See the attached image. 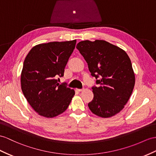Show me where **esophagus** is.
Returning a JSON list of instances; mask_svg holds the SVG:
<instances>
[{"label":"esophagus","instance_id":"esophagus-1","mask_svg":"<svg viewBox=\"0 0 156 156\" xmlns=\"http://www.w3.org/2000/svg\"><path fill=\"white\" fill-rule=\"evenodd\" d=\"M76 90H77V92H81V91L83 90V89H76Z\"/></svg>","mask_w":156,"mask_h":156}]
</instances>
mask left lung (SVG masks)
Listing matches in <instances>:
<instances>
[{"label":"left lung","instance_id":"1","mask_svg":"<svg viewBox=\"0 0 156 156\" xmlns=\"http://www.w3.org/2000/svg\"><path fill=\"white\" fill-rule=\"evenodd\" d=\"M76 48L98 85L92 87L89 109L102 118L115 116L124 108L135 85L130 58L122 49L105 40L81 41Z\"/></svg>","mask_w":156,"mask_h":156}]
</instances>
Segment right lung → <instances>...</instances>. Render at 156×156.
<instances>
[{"mask_svg":"<svg viewBox=\"0 0 156 156\" xmlns=\"http://www.w3.org/2000/svg\"><path fill=\"white\" fill-rule=\"evenodd\" d=\"M76 40L53 41L33 47L24 59L21 89L26 100L38 115L53 118L69 107L75 90L59 85L64 69L73 51Z\"/></svg>","mask_w":156,"mask_h":156,"instance_id":"add662e5","label":"right lung"}]
</instances>
